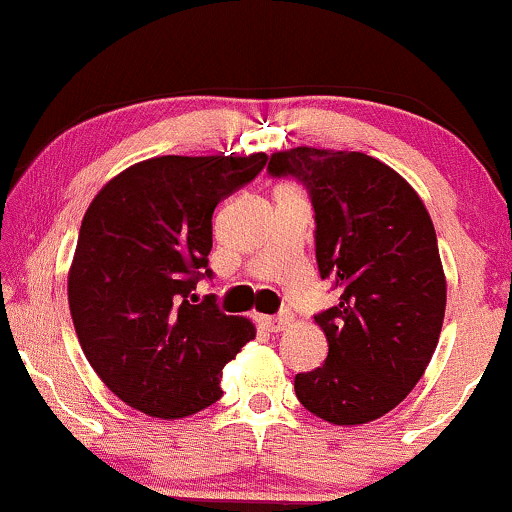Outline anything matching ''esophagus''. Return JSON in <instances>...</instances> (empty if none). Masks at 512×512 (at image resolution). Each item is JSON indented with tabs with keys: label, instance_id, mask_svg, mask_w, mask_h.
I'll use <instances>...</instances> for the list:
<instances>
[{
	"label": "esophagus",
	"instance_id": "esophagus-1",
	"mask_svg": "<svg viewBox=\"0 0 512 512\" xmlns=\"http://www.w3.org/2000/svg\"><path fill=\"white\" fill-rule=\"evenodd\" d=\"M292 316L290 314H280V316H258V326L268 333H280V330L290 328Z\"/></svg>",
	"mask_w": 512,
	"mask_h": 512
}]
</instances>
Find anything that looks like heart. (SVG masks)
Segmentation results:
<instances>
[{
    "label": "heart",
    "mask_w": 512,
    "mask_h": 512,
    "mask_svg": "<svg viewBox=\"0 0 512 512\" xmlns=\"http://www.w3.org/2000/svg\"><path fill=\"white\" fill-rule=\"evenodd\" d=\"M280 191H297V189H292V186H282Z\"/></svg>",
    "instance_id": "obj_1"
}]
</instances>
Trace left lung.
Masks as SVG:
<instances>
[{"label": "left lung", "instance_id": "8db88e82", "mask_svg": "<svg viewBox=\"0 0 512 512\" xmlns=\"http://www.w3.org/2000/svg\"><path fill=\"white\" fill-rule=\"evenodd\" d=\"M268 172L306 186L318 273L340 290L314 316L326 362L294 376V393L330 424L374 422L417 386L443 328L446 275L429 210L393 167L354 150H280Z\"/></svg>", "mask_w": 512, "mask_h": 512}]
</instances>
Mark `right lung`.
<instances>
[{"label":"right lung","instance_id":"obj_1","mask_svg":"<svg viewBox=\"0 0 512 512\" xmlns=\"http://www.w3.org/2000/svg\"><path fill=\"white\" fill-rule=\"evenodd\" d=\"M268 155H160L110 179L83 215L69 309L90 366L134 410L182 419L222 398L220 378L256 328L222 314L210 278L213 210Z\"/></svg>","mask_w":512,"mask_h":512}]
</instances>
